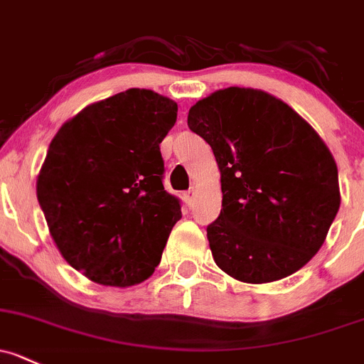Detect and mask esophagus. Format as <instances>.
<instances>
[{"label": "esophagus", "mask_w": 364, "mask_h": 364, "mask_svg": "<svg viewBox=\"0 0 364 364\" xmlns=\"http://www.w3.org/2000/svg\"><path fill=\"white\" fill-rule=\"evenodd\" d=\"M195 195H197V190H195V188H190L188 192H185V200H186V204H188V205L193 204Z\"/></svg>", "instance_id": "34e87169"}]
</instances>
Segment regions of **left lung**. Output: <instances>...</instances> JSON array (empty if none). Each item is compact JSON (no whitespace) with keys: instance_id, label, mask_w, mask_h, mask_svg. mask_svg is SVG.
<instances>
[{"instance_id":"1","label":"left lung","mask_w":364,"mask_h":364,"mask_svg":"<svg viewBox=\"0 0 364 364\" xmlns=\"http://www.w3.org/2000/svg\"><path fill=\"white\" fill-rule=\"evenodd\" d=\"M188 127L221 172V213L208 227L216 265L250 284L307 265L340 208L335 159L311 124L272 94L228 87L190 108Z\"/></svg>"}]
</instances>
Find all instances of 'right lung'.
Returning a JSON list of instances; mask_svg holds the SVG:
<instances>
[{
	"instance_id": "right-lung-1",
	"label": "right lung",
	"mask_w": 364,
	"mask_h": 364,
	"mask_svg": "<svg viewBox=\"0 0 364 364\" xmlns=\"http://www.w3.org/2000/svg\"><path fill=\"white\" fill-rule=\"evenodd\" d=\"M176 117L172 99L129 89L83 108L48 146L38 202L63 258L97 284L146 281L181 218L160 153Z\"/></svg>"
}]
</instances>
